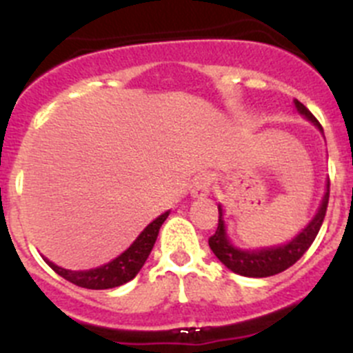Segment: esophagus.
Returning a JSON list of instances; mask_svg holds the SVG:
<instances>
[{
    "label": "esophagus",
    "mask_w": 353,
    "mask_h": 353,
    "mask_svg": "<svg viewBox=\"0 0 353 353\" xmlns=\"http://www.w3.org/2000/svg\"><path fill=\"white\" fill-rule=\"evenodd\" d=\"M211 185H213V176L210 173H203L194 179L190 192H192L194 197H206L210 194Z\"/></svg>",
    "instance_id": "34e87169"
}]
</instances>
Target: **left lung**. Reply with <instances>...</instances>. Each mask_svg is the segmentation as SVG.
<instances>
[{"instance_id": "1", "label": "left lung", "mask_w": 353, "mask_h": 353, "mask_svg": "<svg viewBox=\"0 0 353 353\" xmlns=\"http://www.w3.org/2000/svg\"><path fill=\"white\" fill-rule=\"evenodd\" d=\"M294 105L300 110V114H303L308 121L317 126L319 130H322L321 123L317 121V117L307 109L301 102L294 100ZM327 203H330V182H327V190L324 194V199H322L321 208H319L317 214H315L314 220L308 223L307 229L303 232H300V236L294 237L291 243L284 244V246L277 248H268V250H260V251H243L234 248L229 243L227 236H225V225L221 220V208L218 206V227L214 230L213 236L208 239L210 243L211 251L214 253V256L225 265V267L232 270L234 274L246 275V277H270V275L281 274L286 268H290L291 265L296 263L305 253H307L308 248L312 246V243L317 237L319 230H321V225L324 221L325 211H327Z\"/></svg>"}]
</instances>
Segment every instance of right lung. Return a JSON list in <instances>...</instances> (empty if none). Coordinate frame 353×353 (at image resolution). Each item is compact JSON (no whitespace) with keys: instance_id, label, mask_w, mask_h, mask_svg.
I'll return each mask as SVG.
<instances>
[{"instance_id":"obj_1","label":"right lung","mask_w":353,"mask_h":353,"mask_svg":"<svg viewBox=\"0 0 353 353\" xmlns=\"http://www.w3.org/2000/svg\"><path fill=\"white\" fill-rule=\"evenodd\" d=\"M168 214L170 213L161 214V216L156 218L152 223L147 225L145 230L137 237V241L128 248V250L124 251L121 256H117L116 260L110 261V263L103 265V267L85 272H74L65 270V268L62 267H57L55 263L48 261L46 258L45 261L52 267V270H55L57 274L62 275L63 279L76 284V286L79 288H86V290H109V288L121 286V284L132 281L133 277L139 274L140 268L143 267L145 260L149 258L150 251H152L154 243H156L161 225L164 223Z\"/></svg>"}]
</instances>
